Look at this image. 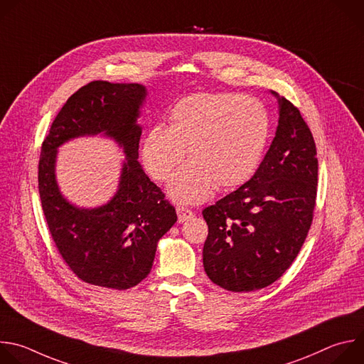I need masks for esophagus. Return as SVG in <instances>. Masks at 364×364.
<instances>
[{
	"label": "esophagus",
	"instance_id": "obj_1",
	"mask_svg": "<svg viewBox=\"0 0 364 364\" xmlns=\"http://www.w3.org/2000/svg\"><path fill=\"white\" fill-rule=\"evenodd\" d=\"M176 213H178V221L179 223L189 221V220H192V218L195 216V213L192 210H189V209H186L183 206H178L176 208Z\"/></svg>",
	"mask_w": 364,
	"mask_h": 364
}]
</instances>
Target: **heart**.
Returning <instances> with one entry per match:
<instances>
[{
  "mask_svg": "<svg viewBox=\"0 0 364 364\" xmlns=\"http://www.w3.org/2000/svg\"><path fill=\"white\" fill-rule=\"evenodd\" d=\"M269 116L264 105L240 95L199 93L179 100L169 127L152 126L141 141L140 156L156 181L172 178L168 193L178 203L193 205L218 189H235L257 172L269 139Z\"/></svg>",
  "mask_w": 364,
  "mask_h": 364,
  "instance_id": "1",
  "label": "heart"
}]
</instances>
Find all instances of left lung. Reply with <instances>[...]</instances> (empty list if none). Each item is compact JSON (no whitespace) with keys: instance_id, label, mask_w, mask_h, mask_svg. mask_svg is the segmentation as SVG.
<instances>
[{"instance_id":"1","label":"left lung","mask_w":364,"mask_h":364,"mask_svg":"<svg viewBox=\"0 0 364 364\" xmlns=\"http://www.w3.org/2000/svg\"><path fill=\"white\" fill-rule=\"evenodd\" d=\"M278 100V126L254 176L202 210L208 224L203 268L232 293L277 281L299 255L313 221L318 161L300 110Z\"/></svg>"}]
</instances>
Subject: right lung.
Segmentation results:
<instances>
[{
  "label": "right lung",
  "instance_id": "obj_1",
  "mask_svg": "<svg viewBox=\"0 0 364 364\" xmlns=\"http://www.w3.org/2000/svg\"><path fill=\"white\" fill-rule=\"evenodd\" d=\"M146 95V87L137 83L92 82L68 97L43 141L38 192L50 234L70 269L92 285H137L151 272L159 240L178 220L175 208L137 161V117ZM96 134L114 139L125 161L112 199L97 208H80L58 188L56 149L71 138Z\"/></svg>",
  "mask_w": 364,
  "mask_h": 364
}]
</instances>
